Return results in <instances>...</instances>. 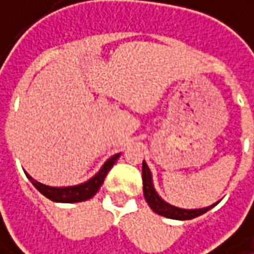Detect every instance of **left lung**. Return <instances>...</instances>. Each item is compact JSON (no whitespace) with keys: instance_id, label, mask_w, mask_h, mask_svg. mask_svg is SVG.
<instances>
[{"instance_id":"left-lung-1","label":"left lung","mask_w":254,"mask_h":254,"mask_svg":"<svg viewBox=\"0 0 254 254\" xmlns=\"http://www.w3.org/2000/svg\"><path fill=\"white\" fill-rule=\"evenodd\" d=\"M143 193H144V198L149 204V207L153 209L156 214L159 215H163V217H168V218H172V220H192L198 215H202L204 212H207L208 209L212 207H215L217 204L207 207V208L201 209H182L176 208L171 204L165 202L159 195L157 192L154 190L153 182H152V173L149 171L146 162L143 160Z\"/></svg>"}]
</instances>
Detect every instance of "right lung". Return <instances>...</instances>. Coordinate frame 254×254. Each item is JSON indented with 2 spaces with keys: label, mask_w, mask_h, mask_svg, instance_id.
<instances>
[{
  "label": "right lung",
  "mask_w": 254,
  "mask_h": 254,
  "mask_svg": "<svg viewBox=\"0 0 254 254\" xmlns=\"http://www.w3.org/2000/svg\"><path fill=\"white\" fill-rule=\"evenodd\" d=\"M120 157V153L114 154L113 157H110L104 166L101 168V171L94 178H91L88 182L76 185V187H66V188H52V187H46L43 184L34 181L33 178H30L27 175V178L31 181V184L40 190L46 198L55 201V202H81V201H86L89 198H92L98 190L101 188V185L104 184V179L107 176V173L110 172V169L114 166V163L117 162V159Z\"/></svg>",
  "instance_id": "add662e5"
}]
</instances>
